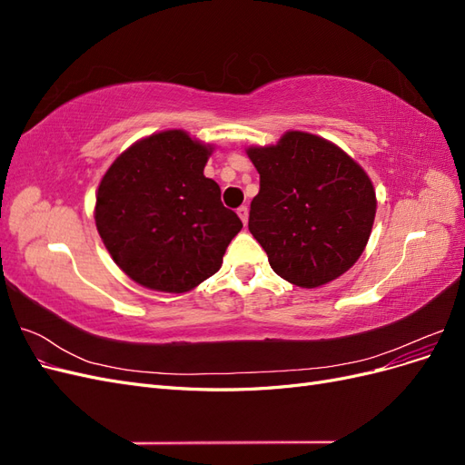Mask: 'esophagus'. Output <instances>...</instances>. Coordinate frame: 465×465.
I'll return each instance as SVG.
<instances>
[{
    "label": "esophagus",
    "mask_w": 465,
    "mask_h": 465,
    "mask_svg": "<svg viewBox=\"0 0 465 465\" xmlns=\"http://www.w3.org/2000/svg\"><path fill=\"white\" fill-rule=\"evenodd\" d=\"M236 213H238V217H241V221L246 224L248 223V207L246 205H241L236 209Z\"/></svg>",
    "instance_id": "esophagus-1"
}]
</instances>
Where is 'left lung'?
<instances>
[{
	"instance_id": "1",
	"label": "left lung",
	"mask_w": 465,
	"mask_h": 465,
	"mask_svg": "<svg viewBox=\"0 0 465 465\" xmlns=\"http://www.w3.org/2000/svg\"><path fill=\"white\" fill-rule=\"evenodd\" d=\"M248 157L260 173L248 229L272 270L304 289L345 273L367 246L376 213L362 168L340 147L304 132L248 149Z\"/></svg>"
}]
</instances>
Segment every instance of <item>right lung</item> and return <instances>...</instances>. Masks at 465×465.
<instances>
[{"label": "right lung", "instance_id": "obj_1", "mask_svg": "<svg viewBox=\"0 0 465 465\" xmlns=\"http://www.w3.org/2000/svg\"><path fill=\"white\" fill-rule=\"evenodd\" d=\"M209 154L184 132H161L122 153L104 174L96 229L135 283L164 292L198 287L242 229L217 182L203 176Z\"/></svg>", "mask_w": 465, "mask_h": 465}]
</instances>
